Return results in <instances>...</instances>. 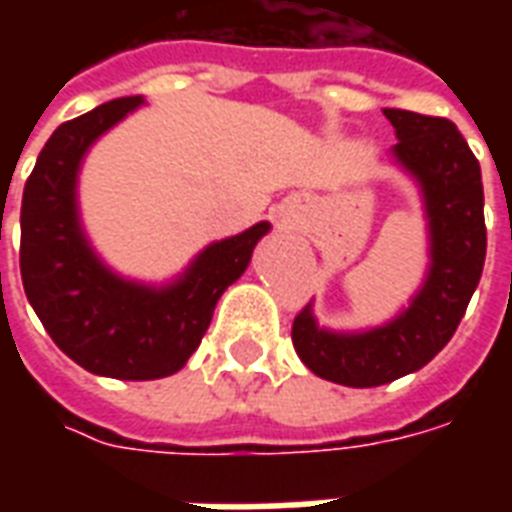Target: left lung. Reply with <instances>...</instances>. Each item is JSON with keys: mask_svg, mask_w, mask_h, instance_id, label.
<instances>
[{"mask_svg": "<svg viewBox=\"0 0 512 512\" xmlns=\"http://www.w3.org/2000/svg\"><path fill=\"white\" fill-rule=\"evenodd\" d=\"M397 145L392 164L417 183L428 222V271L392 321L334 332L312 304L293 321V348L315 376L334 384L381 386L417 373L458 329L485 263L483 178L461 131L444 117L384 109Z\"/></svg>", "mask_w": 512, "mask_h": 512, "instance_id": "1", "label": "left lung"}]
</instances>
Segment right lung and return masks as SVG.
Here are the masks:
<instances>
[{"label": "right lung", "instance_id": "add662e5", "mask_svg": "<svg viewBox=\"0 0 512 512\" xmlns=\"http://www.w3.org/2000/svg\"><path fill=\"white\" fill-rule=\"evenodd\" d=\"M145 104L117 98L62 123L29 175L21 200V279L62 354L95 376L153 381L178 373L211 326L216 301L252 260L268 222L213 241L164 285L136 282L98 257L79 213L87 150Z\"/></svg>", "mask_w": 512, "mask_h": 512}]
</instances>
